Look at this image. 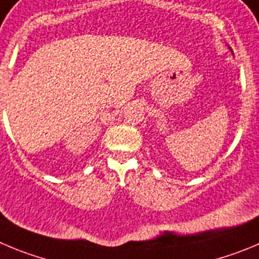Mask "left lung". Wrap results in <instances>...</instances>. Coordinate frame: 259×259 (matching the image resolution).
Masks as SVG:
<instances>
[{
  "mask_svg": "<svg viewBox=\"0 0 259 259\" xmlns=\"http://www.w3.org/2000/svg\"><path fill=\"white\" fill-rule=\"evenodd\" d=\"M229 48H230V47H229ZM230 51H231V48H230ZM231 52H233V51H231Z\"/></svg>",
  "mask_w": 259,
  "mask_h": 259,
  "instance_id": "8db88e82",
  "label": "left lung"
}]
</instances>
